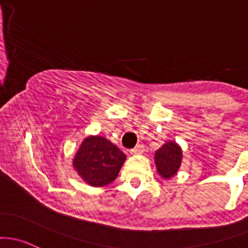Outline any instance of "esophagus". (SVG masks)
<instances>
[{"label": "esophagus", "instance_id": "1", "mask_svg": "<svg viewBox=\"0 0 248 248\" xmlns=\"http://www.w3.org/2000/svg\"><path fill=\"white\" fill-rule=\"evenodd\" d=\"M143 152H145V148H143V146L142 145H138V146H135L134 148L132 149V151H130V153H132V154H141V153H143Z\"/></svg>", "mask_w": 248, "mask_h": 248}]
</instances>
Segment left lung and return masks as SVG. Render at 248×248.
Masks as SVG:
<instances>
[{
  "label": "left lung",
  "mask_w": 248,
  "mask_h": 248,
  "mask_svg": "<svg viewBox=\"0 0 248 248\" xmlns=\"http://www.w3.org/2000/svg\"><path fill=\"white\" fill-rule=\"evenodd\" d=\"M181 149L175 142H167L155 153L157 172L162 178L170 179L178 172L181 165Z\"/></svg>",
  "instance_id": "obj_1"
}]
</instances>
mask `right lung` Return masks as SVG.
Masks as SVG:
<instances>
[{
  "mask_svg": "<svg viewBox=\"0 0 248 248\" xmlns=\"http://www.w3.org/2000/svg\"><path fill=\"white\" fill-rule=\"evenodd\" d=\"M126 155L102 137H89L83 141L74 157L78 175L92 186H106L118 178Z\"/></svg>",
  "mask_w": 248,
  "mask_h": 248,
  "instance_id": "obj_1",
  "label": "right lung"
}]
</instances>
